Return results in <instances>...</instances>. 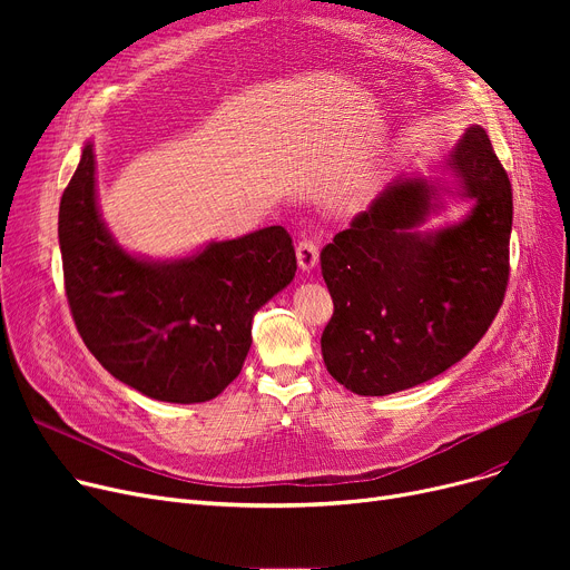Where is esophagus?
<instances>
[{
    "mask_svg": "<svg viewBox=\"0 0 570 570\" xmlns=\"http://www.w3.org/2000/svg\"><path fill=\"white\" fill-rule=\"evenodd\" d=\"M295 256H297V265H301L303 273H309V269H314L318 263V245L314 243V239L305 237L297 243Z\"/></svg>",
    "mask_w": 570,
    "mask_h": 570,
    "instance_id": "esophagus-1",
    "label": "esophagus"
}]
</instances>
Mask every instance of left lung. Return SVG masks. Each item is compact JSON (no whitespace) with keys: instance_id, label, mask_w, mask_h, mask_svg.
Segmentation results:
<instances>
[{"instance_id":"1","label":"left lung","mask_w":570,"mask_h":570,"mask_svg":"<svg viewBox=\"0 0 570 570\" xmlns=\"http://www.w3.org/2000/svg\"><path fill=\"white\" fill-rule=\"evenodd\" d=\"M443 170L455 183L395 179L321 252L335 303L323 363L355 395L400 393L453 367L503 303L513 191L481 125L464 131ZM443 193L473 199L470 215L417 232Z\"/></svg>"}]
</instances>
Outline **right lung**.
Returning <instances> with one entry per match:
<instances>
[{
    "mask_svg": "<svg viewBox=\"0 0 570 570\" xmlns=\"http://www.w3.org/2000/svg\"><path fill=\"white\" fill-rule=\"evenodd\" d=\"M95 173V145L87 142L57 226L85 346L145 397L173 404L217 397L243 370L254 314L295 277L291 235L267 226L185 258H140L104 224Z\"/></svg>",
    "mask_w": 570,
    "mask_h": 570,
    "instance_id": "1",
    "label": "right lung"
}]
</instances>
